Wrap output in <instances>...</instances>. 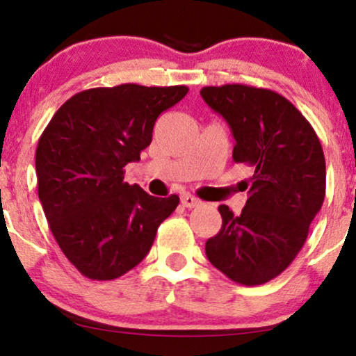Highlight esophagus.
I'll return each instance as SVG.
<instances>
[{
  "mask_svg": "<svg viewBox=\"0 0 356 356\" xmlns=\"http://www.w3.org/2000/svg\"><path fill=\"white\" fill-rule=\"evenodd\" d=\"M181 204H183L184 207L193 209V207H197L199 204H201V201H199L197 197L191 196V194H183V196H181Z\"/></svg>",
  "mask_w": 356,
  "mask_h": 356,
  "instance_id": "esophagus-1",
  "label": "esophagus"
}]
</instances>
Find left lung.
I'll return each mask as SVG.
<instances>
[{
  "mask_svg": "<svg viewBox=\"0 0 356 356\" xmlns=\"http://www.w3.org/2000/svg\"><path fill=\"white\" fill-rule=\"evenodd\" d=\"M201 95L230 126L235 163L252 170L240 216L218 207L222 228L206 241L207 259L236 284L262 285L293 262L323 206V147L309 121L274 90L225 84Z\"/></svg>",
  "mask_w": 356,
  "mask_h": 356,
  "instance_id": "obj_1",
  "label": "left lung"
}]
</instances>
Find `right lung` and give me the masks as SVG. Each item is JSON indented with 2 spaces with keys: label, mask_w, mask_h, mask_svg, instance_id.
Instances as JSON below:
<instances>
[{
  "label": "right lung",
  "mask_w": 356,
  "mask_h": 356,
  "mask_svg": "<svg viewBox=\"0 0 356 356\" xmlns=\"http://www.w3.org/2000/svg\"><path fill=\"white\" fill-rule=\"evenodd\" d=\"M186 86L95 87L63 104L38 139V199L67 261L92 280H113L147 256L179 197H154L124 183L162 111Z\"/></svg>",
  "instance_id": "1"
}]
</instances>
